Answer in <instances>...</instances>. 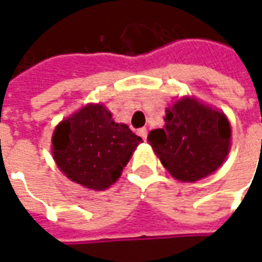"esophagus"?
Wrapping results in <instances>:
<instances>
[{
  "mask_svg": "<svg viewBox=\"0 0 262 262\" xmlns=\"http://www.w3.org/2000/svg\"><path fill=\"white\" fill-rule=\"evenodd\" d=\"M138 135H139L140 138H142L143 140L146 139V136H148V130H146V127H142V129H139V130H138Z\"/></svg>",
  "mask_w": 262,
  "mask_h": 262,
  "instance_id": "obj_1",
  "label": "esophagus"
}]
</instances>
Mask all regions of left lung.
Masks as SVG:
<instances>
[{"label": "left lung", "instance_id": "8db88e82", "mask_svg": "<svg viewBox=\"0 0 262 262\" xmlns=\"http://www.w3.org/2000/svg\"><path fill=\"white\" fill-rule=\"evenodd\" d=\"M164 129L150 130L149 145L171 176L194 183L223 164L230 149V124L219 110L183 97L167 108Z\"/></svg>", "mask_w": 262, "mask_h": 262}]
</instances>
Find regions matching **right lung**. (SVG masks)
I'll list each match as a JSON object with an SVG mask.
<instances>
[{"instance_id": "add662e5", "label": "right lung", "mask_w": 262, "mask_h": 262, "mask_svg": "<svg viewBox=\"0 0 262 262\" xmlns=\"http://www.w3.org/2000/svg\"><path fill=\"white\" fill-rule=\"evenodd\" d=\"M140 142L103 104H86L56 126L52 154L69 180L100 191L117 181Z\"/></svg>"}]
</instances>
